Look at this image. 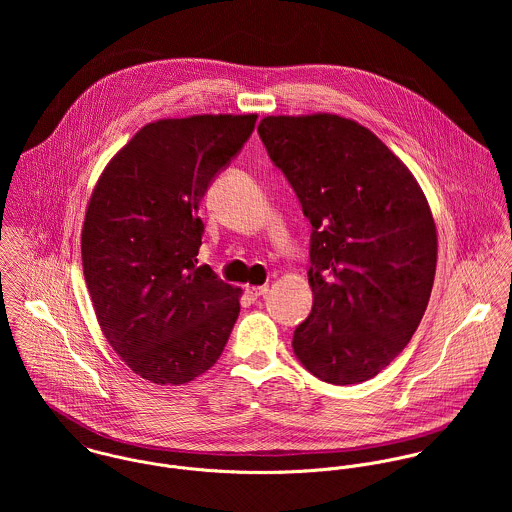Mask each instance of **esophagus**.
Returning <instances> with one entry per match:
<instances>
[{"label":"esophagus","mask_w":512,"mask_h":512,"mask_svg":"<svg viewBox=\"0 0 512 512\" xmlns=\"http://www.w3.org/2000/svg\"><path fill=\"white\" fill-rule=\"evenodd\" d=\"M246 297L248 299H252V301H256V299H260L262 295H266L268 293V288L266 286H246Z\"/></svg>","instance_id":"obj_1"}]
</instances>
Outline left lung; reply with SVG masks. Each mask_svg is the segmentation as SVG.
Returning <instances> with one entry per match:
<instances>
[{
  "mask_svg": "<svg viewBox=\"0 0 512 512\" xmlns=\"http://www.w3.org/2000/svg\"><path fill=\"white\" fill-rule=\"evenodd\" d=\"M258 134L311 222L313 307L293 331V353L323 382H365L408 345L428 307L438 260L428 201L353 120L268 116Z\"/></svg>",
  "mask_w": 512,
  "mask_h": 512,
  "instance_id": "left-lung-1",
  "label": "left lung"
}]
</instances>
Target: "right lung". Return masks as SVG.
<instances>
[{"label":"right lung","mask_w":512,"mask_h":512,"mask_svg":"<svg viewBox=\"0 0 512 512\" xmlns=\"http://www.w3.org/2000/svg\"><path fill=\"white\" fill-rule=\"evenodd\" d=\"M258 116L144 126L104 169L82 226V266L112 349L155 384H185L219 361L240 290L197 266L199 207Z\"/></svg>","instance_id":"1"}]
</instances>
